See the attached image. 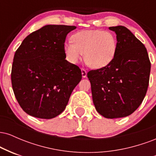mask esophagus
<instances>
[{
    "label": "esophagus",
    "mask_w": 156,
    "mask_h": 156,
    "mask_svg": "<svg viewBox=\"0 0 156 156\" xmlns=\"http://www.w3.org/2000/svg\"><path fill=\"white\" fill-rule=\"evenodd\" d=\"M81 75L83 78H86L87 76V72L85 70V69H83V68H81Z\"/></svg>",
    "instance_id": "34e87169"
}]
</instances>
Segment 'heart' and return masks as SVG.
Here are the masks:
<instances>
[{"label": "heart", "instance_id": "heart-1", "mask_svg": "<svg viewBox=\"0 0 156 156\" xmlns=\"http://www.w3.org/2000/svg\"><path fill=\"white\" fill-rule=\"evenodd\" d=\"M71 40L64 44L66 58L71 64L78 63L83 53L89 67L100 69L110 64L115 56L117 39L110 31L83 30L74 34Z\"/></svg>", "mask_w": 156, "mask_h": 156}]
</instances>
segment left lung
Listing matches in <instances>:
<instances>
[{
	"mask_svg": "<svg viewBox=\"0 0 156 156\" xmlns=\"http://www.w3.org/2000/svg\"><path fill=\"white\" fill-rule=\"evenodd\" d=\"M117 35V51L110 64L87 74L97 112L108 119L125 117L142 103L151 64L146 48L125 26L109 27Z\"/></svg>",
	"mask_w": 156,
	"mask_h": 156,
	"instance_id": "8db88e82",
	"label": "left lung"
}]
</instances>
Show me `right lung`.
I'll list each match as a JSON object with an SVG mask.
<instances>
[{"instance_id":"1","label":"right lung","mask_w":156,"mask_h":156,"mask_svg":"<svg viewBox=\"0 0 156 156\" xmlns=\"http://www.w3.org/2000/svg\"><path fill=\"white\" fill-rule=\"evenodd\" d=\"M76 26L47 25L26 37L15 52L12 68V89L25 112L52 119L67 106L82 78L78 66L65 59L66 37Z\"/></svg>"}]
</instances>
